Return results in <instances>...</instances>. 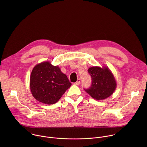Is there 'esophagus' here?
<instances>
[{
	"instance_id": "1",
	"label": "esophagus",
	"mask_w": 147,
	"mask_h": 147,
	"mask_svg": "<svg viewBox=\"0 0 147 147\" xmlns=\"http://www.w3.org/2000/svg\"><path fill=\"white\" fill-rule=\"evenodd\" d=\"M80 81H81L80 79V78H78V79L77 80V81L76 82H74V84H75V85H79L80 84Z\"/></svg>"
}]
</instances>
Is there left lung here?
I'll use <instances>...</instances> for the list:
<instances>
[{
    "label": "left lung",
    "mask_w": 147,
    "mask_h": 147,
    "mask_svg": "<svg viewBox=\"0 0 147 147\" xmlns=\"http://www.w3.org/2000/svg\"><path fill=\"white\" fill-rule=\"evenodd\" d=\"M92 79L91 86L84 90L93 98L102 100L110 96L116 87L115 78L108 67H91L88 70Z\"/></svg>",
    "instance_id": "8db88e82"
}]
</instances>
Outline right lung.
<instances>
[{"instance_id":"add662e5","label":"right lung","mask_w":147,"mask_h":147,"mask_svg":"<svg viewBox=\"0 0 147 147\" xmlns=\"http://www.w3.org/2000/svg\"><path fill=\"white\" fill-rule=\"evenodd\" d=\"M30 83L33 96L48 105L56 103L71 86L67 76L49 61L42 62L34 67Z\"/></svg>"}]
</instances>
